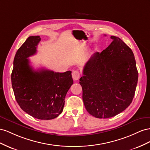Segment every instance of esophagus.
<instances>
[{
    "mask_svg": "<svg viewBox=\"0 0 150 150\" xmlns=\"http://www.w3.org/2000/svg\"><path fill=\"white\" fill-rule=\"evenodd\" d=\"M80 75L79 71L75 70L72 72V78L75 81L78 80L80 79Z\"/></svg>",
    "mask_w": 150,
    "mask_h": 150,
    "instance_id": "esophagus-1",
    "label": "esophagus"
}]
</instances>
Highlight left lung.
Segmentation results:
<instances>
[{"label":"left lung","mask_w":150,"mask_h":150,"mask_svg":"<svg viewBox=\"0 0 150 150\" xmlns=\"http://www.w3.org/2000/svg\"><path fill=\"white\" fill-rule=\"evenodd\" d=\"M110 38L108 48L85 63L79 82L85 109L100 119L115 116L131 104L138 79L131 49L118 37Z\"/></svg>","instance_id":"left-lung-1"}]
</instances>
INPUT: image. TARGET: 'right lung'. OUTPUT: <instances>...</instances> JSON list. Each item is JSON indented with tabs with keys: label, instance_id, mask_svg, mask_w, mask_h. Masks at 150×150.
<instances>
[{
	"label": "right lung",
	"instance_id": "add662e5",
	"mask_svg": "<svg viewBox=\"0 0 150 150\" xmlns=\"http://www.w3.org/2000/svg\"><path fill=\"white\" fill-rule=\"evenodd\" d=\"M41 41L29 36L16 52L11 74L16 100L24 112L42 120L56 118L63 110L65 99L74 83L71 71L33 70L28 57L35 54Z\"/></svg>",
	"mask_w": 150,
	"mask_h": 150
}]
</instances>
